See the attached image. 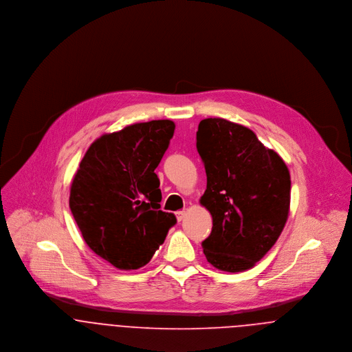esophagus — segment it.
Listing matches in <instances>:
<instances>
[{
    "label": "esophagus",
    "mask_w": 352,
    "mask_h": 352,
    "mask_svg": "<svg viewBox=\"0 0 352 352\" xmlns=\"http://www.w3.org/2000/svg\"><path fill=\"white\" fill-rule=\"evenodd\" d=\"M186 214H187V212H186V210H180V211H177V212H176V218H177V221H179V222H180V221H183V219H184V217H186Z\"/></svg>",
    "instance_id": "obj_1"
}]
</instances>
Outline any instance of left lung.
Returning a JSON list of instances; mask_svg holds the SVG:
<instances>
[{"label":"left lung","instance_id":"1","mask_svg":"<svg viewBox=\"0 0 352 352\" xmlns=\"http://www.w3.org/2000/svg\"><path fill=\"white\" fill-rule=\"evenodd\" d=\"M197 149L207 176L201 204L212 217L203 253L221 271L250 270L274 247L286 225L289 169L248 127L221 118L201 120Z\"/></svg>","mask_w":352,"mask_h":352}]
</instances>
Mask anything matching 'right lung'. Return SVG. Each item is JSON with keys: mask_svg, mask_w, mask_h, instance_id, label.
Here are the masks:
<instances>
[{"mask_svg": "<svg viewBox=\"0 0 352 352\" xmlns=\"http://www.w3.org/2000/svg\"><path fill=\"white\" fill-rule=\"evenodd\" d=\"M175 133L172 120L135 123L104 134L73 177L69 206L88 247L119 270L151 261L176 223L160 210L154 173Z\"/></svg>", "mask_w": 352, "mask_h": 352, "instance_id": "obj_1", "label": "right lung"}]
</instances>
